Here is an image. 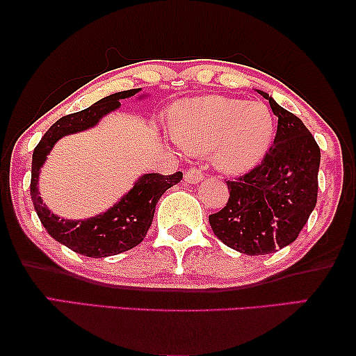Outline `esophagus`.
Listing matches in <instances>:
<instances>
[{"mask_svg":"<svg viewBox=\"0 0 356 356\" xmlns=\"http://www.w3.org/2000/svg\"><path fill=\"white\" fill-rule=\"evenodd\" d=\"M202 179H204V172L201 168L191 167V168H188L186 172H184V181H186V183L196 184L199 181H202Z\"/></svg>","mask_w":356,"mask_h":356,"instance_id":"34e87169","label":"esophagus"}]
</instances>
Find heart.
Listing matches in <instances>:
<instances>
[{"instance_id": "b5f03b06", "label": "heart", "mask_w": 356, "mask_h": 356, "mask_svg": "<svg viewBox=\"0 0 356 356\" xmlns=\"http://www.w3.org/2000/svg\"><path fill=\"white\" fill-rule=\"evenodd\" d=\"M274 118L261 102L222 95L191 99L179 106L172 133L183 149L213 155L225 172H241L259 162L269 147Z\"/></svg>"}]
</instances>
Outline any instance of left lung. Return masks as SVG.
Returning <instances> with one entry per match:
<instances>
[{"mask_svg":"<svg viewBox=\"0 0 356 356\" xmlns=\"http://www.w3.org/2000/svg\"><path fill=\"white\" fill-rule=\"evenodd\" d=\"M274 144L262 162L227 179L228 201L209 216L212 232L228 248L248 256L270 254L296 240L318 201L321 150L298 116L275 104Z\"/></svg>","mask_w":356,"mask_h":356,"instance_id":"8db88e82","label":"left lung"}]
</instances>
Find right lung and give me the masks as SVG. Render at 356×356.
<instances>
[{"instance_id":"1","label":"right lung","mask_w":356,"mask_h":356,"mask_svg":"<svg viewBox=\"0 0 356 356\" xmlns=\"http://www.w3.org/2000/svg\"><path fill=\"white\" fill-rule=\"evenodd\" d=\"M140 89L116 92L105 99L95 102L89 108L63 116L43 134L40 143L33 149L31 197L35 212L45 227L48 235L60 241L74 252L87 257H106L133 250L147 235L149 227L159 199L173 184L181 181L183 173L173 175L149 173L136 181L134 188L116 202L108 211L87 220H65L48 211L38 194V170L45 162L48 152L63 136L79 133L92 128L102 116L120 106L121 99H128L138 94Z\"/></svg>"}]
</instances>
